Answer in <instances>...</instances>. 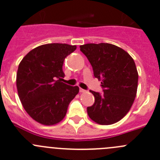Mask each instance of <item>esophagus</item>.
<instances>
[{
  "label": "esophagus",
  "instance_id": "obj_1",
  "mask_svg": "<svg viewBox=\"0 0 160 160\" xmlns=\"http://www.w3.org/2000/svg\"><path fill=\"white\" fill-rule=\"evenodd\" d=\"M80 93H84V92H86V90H84V89L80 88Z\"/></svg>",
  "mask_w": 160,
  "mask_h": 160
}]
</instances>
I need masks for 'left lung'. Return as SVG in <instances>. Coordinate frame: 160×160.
Here are the masks:
<instances>
[{"instance_id": "obj_1", "label": "left lung", "mask_w": 160, "mask_h": 160, "mask_svg": "<svg viewBox=\"0 0 160 160\" xmlns=\"http://www.w3.org/2000/svg\"><path fill=\"white\" fill-rule=\"evenodd\" d=\"M101 80L103 93L90 91L95 102L87 108L89 118L99 125H111L123 118L137 95L138 72L132 57L110 43H88L80 46Z\"/></svg>"}]
</instances>
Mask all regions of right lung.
<instances>
[{
    "mask_svg": "<svg viewBox=\"0 0 160 160\" xmlns=\"http://www.w3.org/2000/svg\"><path fill=\"white\" fill-rule=\"evenodd\" d=\"M77 49L65 43H50L29 52L16 73L18 95L23 108L35 121L53 125L63 120L68 104L79 92L77 86L62 80L64 60Z\"/></svg>",
    "mask_w": 160,
    "mask_h": 160,
    "instance_id": "obj_1",
    "label": "right lung"
}]
</instances>
